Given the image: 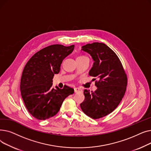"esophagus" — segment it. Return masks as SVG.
Masks as SVG:
<instances>
[{"label":"esophagus","instance_id":"esophagus-1","mask_svg":"<svg viewBox=\"0 0 151 151\" xmlns=\"http://www.w3.org/2000/svg\"><path fill=\"white\" fill-rule=\"evenodd\" d=\"M74 91H75V93H77V92L82 91V89L80 88H75L74 89Z\"/></svg>","mask_w":151,"mask_h":151}]
</instances>
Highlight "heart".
<instances>
[{
	"label": "heart",
	"instance_id": "heart-1",
	"mask_svg": "<svg viewBox=\"0 0 151 151\" xmlns=\"http://www.w3.org/2000/svg\"><path fill=\"white\" fill-rule=\"evenodd\" d=\"M79 57H83V56H79Z\"/></svg>",
	"mask_w": 151,
	"mask_h": 151
}]
</instances>
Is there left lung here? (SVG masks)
Masks as SVG:
<instances>
[{
	"instance_id": "obj_1",
	"label": "left lung",
	"mask_w": 151,
	"mask_h": 151,
	"mask_svg": "<svg viewBox=\"0 0 151 151\" xmlns=\"http://www.w3.org/2000/svg\"><path fill=\"white\" fill-rule=\"evenodd\" d=\"M81 50L91 55L94 62L89 74L99 81L95 84L96 91H84L85 98L80 107L87 116L97 119L112 113L120 104L126 91L127 78L117 55L105 44H87Z\"/></svg>"
}]
</instances>
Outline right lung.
<instances>
[{
  "label": "right lung",
  "instance_id": "add662e5",
  "mask_svg": "<svg viewBox=\"0 0 151 151\" xmlns=\"http://www.w3.org/2000/svg\"><path fill=\"white\" fill-rule=\"evenodd\" d=\"M75 45H52L36 52L26 63L21 79L20 91L29 113L39 120L56 114L63 100L74 89L67 86L52 88V79L60 71V65L73 52Z\"/></svg>",
  "mask_w": 151,
  "mask_h": 151
}]
</instances>
